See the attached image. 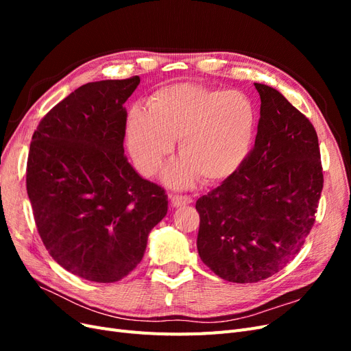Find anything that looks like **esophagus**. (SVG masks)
<instances>
[{
	"label": "esophagus",
	"instance_id": "1",
	"mask_svg": "<svg viewBox=\"0 0 351 351\" xmlns=\"http://www.w3.org/2000/svg\"><path fill=\"white\" fill-rule=\"evenodd\" d=\"M169 199H171V205L176 206V208L186 206V205L192 204V202H193V199L187 196V195H171V196H169Z\"/></svg>",
	"mask_w": 351,
	"mask_h": 351
}]
</instances>
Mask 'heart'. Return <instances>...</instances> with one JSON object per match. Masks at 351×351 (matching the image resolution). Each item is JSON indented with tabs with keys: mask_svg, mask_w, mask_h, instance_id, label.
Returning <instances> with one entry per match:
<instances>
[{
	"mask_svg": "<svg viewBox=\"0 0 351 351\" xmlns=\"http://www.w3.org/2000/svg\"><path fill=\"white\" fill-rule=\"evenodd\" d=\"M258 127L256 104L241 90L176 83L156 90L147 112L127 119V143L145 176H155L178 139V159L164 171L165 183L187 187L200 177L218 183L246 161Z\"/></svg>",
	"mask_w": 351,
	"mask_h": 351,
	"instance_id": "obj_1",
	"label": "heart"
}]
</instances>
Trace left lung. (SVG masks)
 Here are the masks:
<instances>
[{"label":"left lung","instance_id":"1","mask_svg":"<svg viewBox=\"0 0 351 351\" xmlns=\"http://www.w3.org/2000/svg\"><path fill=\"white\" fill-rule=\"evenodd\" d=\"M261 119L239 171L196 202L197 252L230 282H258L287 267L315 224L324 187L315 127L271 86L254 83Z\"/></svg>","mask_w":351,"mask_h":351}]
</instances>
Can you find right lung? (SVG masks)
<instances>
[{"label": "right lung", "instance_id": "obj_1", "mask_svg": "<svg viewBox=\"0 0 351 351\" xmlns=\"http://www.w3.org/2000/svg\"><path fill=\"white\" fill-rule=\"evenodd\" d=\"M139 76L86 83L58 102L32 136L26 189L45 249L69 272L115 282L141 263L167 215L165 190L124 155V102Z\"/></svg>", "mask_w": 351, "mask_h": 351}]
</instances>
